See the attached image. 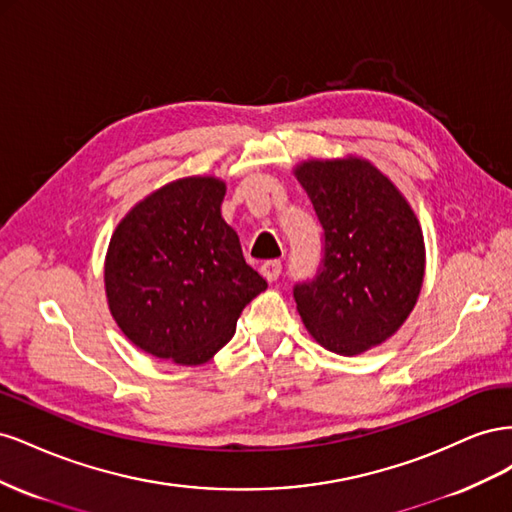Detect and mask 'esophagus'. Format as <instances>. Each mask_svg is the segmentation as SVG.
Listing matches in <instances>:
<instances>
[{
	"instance_id": "1",
	"label": "esophagus",
	"mask_w": 512,
	"mask_h": 512,
	"mask_svg": "<svg viewBox=\"0 0 512 512\" xmlns=\"http://www.w3.org/2000/svg\"><path fill=\"white\" fill-rule=\"evenodd\" d=\"M260 273H262V277H265L267 282H275L277 277H280V273H282V262H280V260H267V262H262V265H260Z\"/></svg>"
}]
</instances>
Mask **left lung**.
<instances>
[{"label": "left lung", "instance_id": "1", "mask_svg": "<svg viewBox=\"0 0 512 512\" xmlns=\"http://www.w3.org/2000/svg\"><path fill=\"white\" fill-rule=\"evenodd\" d=\"M292 173L324 230L320 273L294 286L297 312L322 348L363 354L393 337L418 301L421 224L397 185L365 158H314Z\"/></svg>", "mask_w": 512, "mask_h": 512}]
</instances>
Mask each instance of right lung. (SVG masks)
Wrapping results in <instances>:
<instances>
[{"label": "right lung", "instance_id": "obj_1", "mask_svg": "<svg viewBox=\"0 0 512 512\" xmlns=\"http://www.w3.org/2000/svg\"><path fill=\"white\" fill-rule=\"evenodd\" d=\"M224 194L213 175L170 181L123 215L108 243L111 316L158 359L207 363L235 335L243 307L267 290L222 218Z\"/></svg>", "mask_w": 512, "mask_h": 512}]
</instances>
